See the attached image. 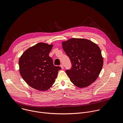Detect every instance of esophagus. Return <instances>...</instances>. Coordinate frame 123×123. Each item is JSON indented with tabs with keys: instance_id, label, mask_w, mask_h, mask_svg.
<instances>
[{
	"instance_id": "obj_1",
	"label": "esophagus",
	"mask_w": 123,
	"mask_h": 123,
	"mask_svg": "<svg viewBox=\"0 0 123 123\" xmlns=\"http://www.w3.org/2000/svg\"><path fill=\"white\" fill-rule=\"evenodd\" d=\"M60 67H61V68L62 69H63V68H64V66H63V64H61V65H60Z\"/></svg>"
}]
</instances>
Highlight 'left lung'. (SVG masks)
Segmentation results:
<instances>
[{
  "mask_svg": "<svg viewBox=\"0 0 123 123\" xmlns=\"http://www.w3.org/2000/svg\"><path fill=\"white\" fill-rule=\"evenodd\" d=\"M62 44L72 64L71 69L66 71L70 80L80 88L91 85L97 79L103 65L99 46L83 38H72Z\"/></svg>",
  "mask_w": 123,
  "mask_h": 123,
  "instance_id": "obj_1",
  "label": "left lung"
}]
</instances>
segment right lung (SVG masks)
<instances>
[{
    "label": "right lung",
    "instance_id": "1",
    "mask_svg": "<svg viewBox=\"0 0 123 123\" xmlns=\"http://www.w3.org/2000/svg\"><path fill=\"white\" fill-rule=\"evenodd\" d=\"M53 45L39 43L25 50L19 60L20 74L32 88L45 91L54 84L61 67L55 66L49 54Z\"/></svg>",
    "mask_w": 123,
    "mask_h": 123
}]
</instances>
